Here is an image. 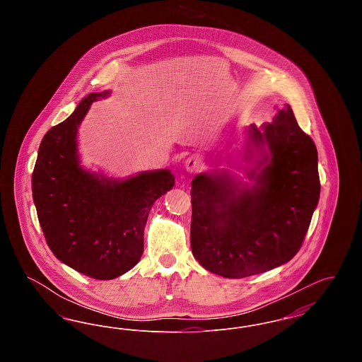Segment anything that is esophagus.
I'll return each mask as SVG.
<instances>
[{
  "mask_svg": "<svg viewBox=\"0 0 362 362\" xmlns=\"http://www.w3.org/2000/svg\"><path fill=\"white\" fill-rule=\"evenodd\" d=\"M201 168H202V160H201V157H198V156H191V157H189V158L186 160V163H185V170H186V173H189V175L198 173Z\"/></svg>",
  "mask_w": 362,
  "mask_h": 362,
  "instance_id": "esophagus-1",
  "label": "esophagus"
}]
</instances>
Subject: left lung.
I'll return each instance as SVG.
<instances>
[{
    "mask_svg": "<svg viewBox=\"0 0 362 362\" xmlns=\"http://www.w3.org/2000/svg\"><path fill=\"white\" fill-rule=\"evenodd\" d=\"M241 157L247 180L217 168L191 182L192 255L225 278L254 276L289 262L320 197L316 146L289 104L272 123L250 126ZM232 163L230 157L225 161L235 168Z\"/></svg>",
    "mask_w": 362,
    "mask_h": 362,
    "instance_id": "obj_1",
    "label": "left lung"
}]
</instances>
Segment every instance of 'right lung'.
<instances>
[{
  "label": "right lung",
  "instance_id": "right-lung-1",
  "mask_svg": "<svg viewBox=\"0 0 362 362\" xmlns=\"http://www.w3.org/2000/svg\"><path fill=\"white\" fill-rule=\"evenodd\" d=\"M110 95H86L68 119L45 134L33 173L35 207L52 254L76 272L103 281L139 262L148 214L175 185L170 170L117 179L81 165L78 127L90 104Z\"/></svg>",
  "mask_w": 362,
  "mask_h": 362
}]
</instances>
